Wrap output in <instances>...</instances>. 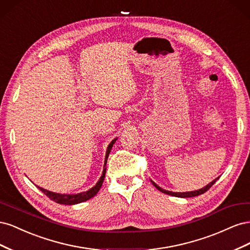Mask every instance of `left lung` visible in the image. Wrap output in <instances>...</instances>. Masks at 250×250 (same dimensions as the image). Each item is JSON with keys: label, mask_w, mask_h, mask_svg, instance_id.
Masks as SVG:
<instances>
[{"label": "left lung", "mask_w": 250, "mask_h": 250, "mask_svg": "<svg viewBox=\"0 0 250 250\" xmlns=\"http://www.w3.org/2000/svg\"><path fill=\"white\" fill-rule=\"evenodd\" d=\"M219 178V177H218ZM218 178H216V179H214L213 181H211L210 184H208L207 187H204V188H200V190H197V191H193V192H186V193H175V192H170V191H166V190H164V188H162L161 187H158L155 183H153L152 181V184H153V186L157 188V190H160L161 192H163V193H165V194H168V195H171V196H175V197H181V198H188V197H195V196H198V195H201V194H203V193H206L208 188L213 186L216 181L218 180Z\"/></svg>", "instance_id": "obj_1"}]
</instances>
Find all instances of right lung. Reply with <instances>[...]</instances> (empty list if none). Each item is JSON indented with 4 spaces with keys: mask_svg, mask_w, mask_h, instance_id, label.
Segmentation results:
<instances>
[{
    "mask_svg": "<svg viewBox=\"0 0 250 250\" xmlns=\"http://www.w3.org/2000/svg\"><path fill=\"white\" fill-rule=\"evenodd\" d=\"M117 139L112 140L110 142V144L107 147V151H106V156H105V163H104V169H103V173H102V176L100 177L99 181H98L97 185L95 187H93L90 190L86 191V192H83V193H80V194H74V195H66V194H57V193H53V192H50V191H47L44 190V188H40V190L44 194L47 195L48 197L55 201L56 203H59V204H69V206H72V204H77V203H80V202H83V201H86L88 199H90L92 197H94V196L98 193V191L100 190V188L103 184V180H104V177H105V172H106V163H107V158H108V155H109V152L110 150L112 148V145L115 144Z\"/></svg>",
    "mask_w": 250,
    "mask_h": 250,
    "instance_id": "obj_1",
    "label": "right lung"
}]
</instances>
